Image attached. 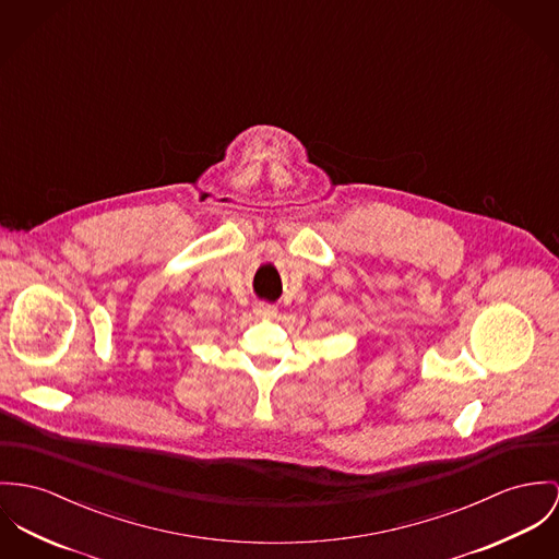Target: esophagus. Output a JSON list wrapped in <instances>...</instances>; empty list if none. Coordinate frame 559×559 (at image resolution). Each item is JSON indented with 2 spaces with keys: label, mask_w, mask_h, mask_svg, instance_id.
<instances>
[{
  "label": "esophagus",
  "mask_w": 559,
  "mask_h": 559,
  "mask_svg": "<svg viewBox=\"0 0 559 559\" xmlns=\"http://www.w3.org/2000/svg\"><path fill=\"white\" fill-rule=\"evenodd\" d=\"M254 313L260 316V318H273V316H277V307L260 301V304L254 305Z\"/></svg>",
  "instance_id": "esophagus-1"
}]
</instances>
